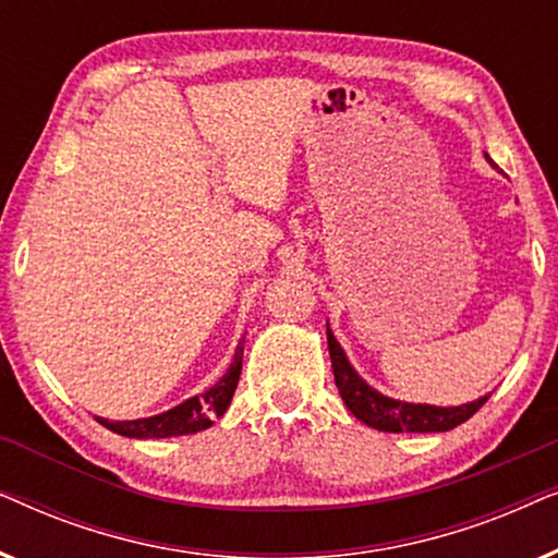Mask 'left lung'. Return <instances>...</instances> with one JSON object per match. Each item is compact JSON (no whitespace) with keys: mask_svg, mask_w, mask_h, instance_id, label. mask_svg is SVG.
Segmentation results:
<instances>
[{"mask_svg":"<svg viewBox=\"0 0 558 558\" xmlns=\"http://www.w3.org/2000/svg\"><path fill=\"white\" fill-rule=\"evenodd\" d=\"M327 348H330L335 386H338L345 407L353 411L355 418H361L363 424L378 432H449L468 422L487 401V396H483V399L462 403V407H429V403L388 399V396L378 393L376 388H371L357 376L330 327H327Z\"/></svg>","mask_w":558,"mask_h":558,"instance_id":"1","label":"left lung"}]
</instances>
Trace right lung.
Masks as SVG:
<instances>
[{"instance_id":"right-lung-1","label":"right lung","mask_w":558,"mask_h":558,"mask_svg":"<svg viewBox=\"0 0 558 558\" xmlns=\"http://www.w3.org/2000/svg\"><path fill=\"white\" fill-rule=\"evenodd\" d=\"M241 361H243V342H239L231 368L226 371V376L220 378L216 386L208 388V391L201 396H193V399L182 401L180 407L165 411V414L134 418V422H109V418L96 416V422L104 424L106 429L121 434V437H132V439L182 437V434H195V432L208 429L213 418L223 416L226 409L231 407L233 391L241 378Z\"/></svg>"}]
</instances>
